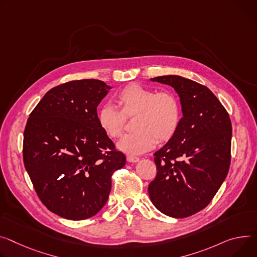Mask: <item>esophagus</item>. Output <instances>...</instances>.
<instances>
[{"label": "esophagus", "mask_w": 257, "mask_h": 257, "mask_svg": "<svg viewBox=\"0 0 257 257\" xmlns=\"http://www.w3.org/2000/svg\"><path fill=\"white\" fill-rule=\"evenodd\" d=\"M127 161L130 163H136L139 161V158L135 156H127Z\"/></svg>", "instance_id": "esophagus-1"}]
</instances>
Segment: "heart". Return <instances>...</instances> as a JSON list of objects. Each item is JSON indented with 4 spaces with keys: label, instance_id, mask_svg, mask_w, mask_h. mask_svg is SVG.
Listing matches in <instances>:
<instances>
[{
    "label": "heart",
    "instance_id": "b5f03b06",
    "mask_svg": "<svg viewBox=\"0 0 257 257\" xmlns=\"http://www.w3.org/2000/svg\"><path fill=\"white\" fill-rule=\"evenodd\" d=\"M119 109L104 104L97 112L100 129L109 138L122 135L126 119L133 120L134 132L118 143L122 152L130 155L144 154L157 143H167L174 137L181 123L182 108L178 96L172 91H160L139 84L124 87L115 96Z\"/></svg>",
    "mask_w": 257,
    "mask_h": 257
}]
</instances>
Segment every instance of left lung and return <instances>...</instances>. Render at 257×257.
Returning <instances> with one entry per match:
<instances>
[{
  "mask_svg": "<svg viewBox=\"0 0 257 257\" xmlns=\"http://www.w3.org/2000/svg\"><path fill=\"white\" fill-rule=\"evenodd\" d=\"M151 80L174 88L183 116L174 137L154 154L157 175L149 195L162 213L184 218L211 202L227 175L231 123L206 86L180 76Z\"/></svg>",
  "mask_w": 257,
  "mask_h": 257,
  "instance_id": "left-lung-1",
  "label": "left lung"
}]
</instances>
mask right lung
Returning a JSON list of instances; mask_svg holds the SVG:
<instances>
[{"mask_svg": "<svg viewBox=\"0 0 257 257\" xmlns=\"http://www.w3.org/2000/svg\"><path fill=\"white\" fill-rule=\"evenodd\" d=\"M111 87L94 79L49 90L31 112L23 134V163L42 203L72 220L105 205L111 175L126 164L97 122V106Z\"/></svg>", "mask_w": 257, "mask_h": 257, "instance_id": "right-lung-1", "label": "right lung"}]
</instances>
